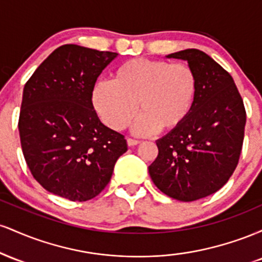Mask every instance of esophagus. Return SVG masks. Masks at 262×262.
<instances>
[{"mask_svg":"<svg viewBox=\"0 0 262 262\" xmlns=\"http://www.w3.org/2000/svg\"><path fill=\"white\" fill-rule=\"evenodd\" d=\"M139 143H140L139 140L130 139V138H128V139H127V144H128V146H135V145H138V144H139Z\"/></svg>","mask_w":262,"mask_h":262,"instance_id":"1","label":"esophagus"}]
</instances>
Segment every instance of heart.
<instances>
[{
    "label": "heart",
    "mask_w": 262,
    "mask_h": 262,
    "mask_svg": "<svg viewBox=\"0 0 262 262\" xmlns=\"http://www.w3.org/2000/svg\"><path fill=\"white\" fill-rule=\"evenodd\" d=\"M196 95V76L183 62L130 59L116 69L112 81H100L92 90V104L101 121L113 130L130 124L137 134L169 132L185 121Z\"/></svg>",
    "instance_id": "b5f03b06"
}]
</instances>
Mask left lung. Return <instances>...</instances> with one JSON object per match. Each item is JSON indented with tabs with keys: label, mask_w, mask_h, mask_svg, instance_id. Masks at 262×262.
<instances>
[{
	"label": "left lung",
	"mask_w": 262,
	"mask_h": 262,
	"mask_svg": "<svg viewBox=\"0 0 262 262\" xmlns=\"http://www.w3.org/2000/svg\"><path fill=\"white\" fill-rule=\"evenodd\" d=\"M188 62L196 95L181 124L156 140L159 154L149 166L162 193L192 202L221 189L233 175L244 140L246 112L233 77L198 49L167 55Z\"/></svg>",
	"instance_id": "8db88e82"
}]
</instances>
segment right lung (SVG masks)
Instances as JSON below:
<instances>
[{
  "mask_svg": "<svg viewBox=\"0 0 262 262\" xmlns=\"http://www.w3.org/2000/svg\"><path fill=\"white\" fill-rule=\"evenodd\" d=\"M117 55L61 45L27 81L20 145L33 177L50 193L74 202L92 200L128 150L124 135L106 127L92 104L97 77Z\"/></svg>",
  "mask_w": 262,
  "mask_h": 262,
  "instance_id": "obj_1",
  "label": "right lung"
}]
</instances>
